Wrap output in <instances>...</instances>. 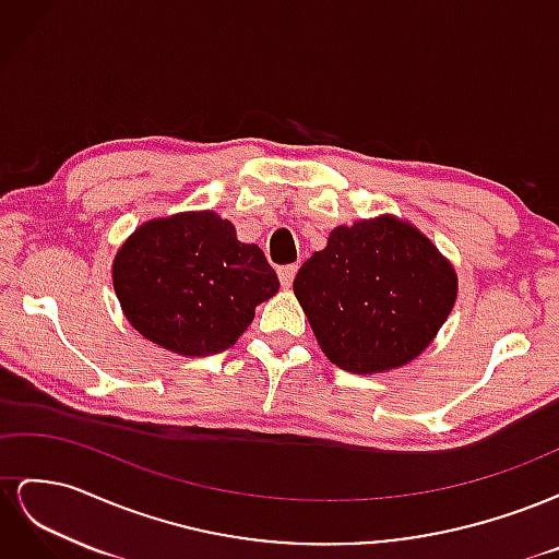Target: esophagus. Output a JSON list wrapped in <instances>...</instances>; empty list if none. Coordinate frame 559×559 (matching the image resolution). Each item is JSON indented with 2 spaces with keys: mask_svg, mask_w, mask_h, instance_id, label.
Segmentation results:
<instances>
[{
  "mask_svg": "<svg viewBox=\"0 0 559 559\" xmlns=\"http://www.w3.org/2000/svg\"><path fill=\"white\" fill-rule=\"evenodd\" d=\"M296 270H298V265H282L277 270V275H280V282H282L284 289H289V286H292V282L296 277Z\"/></svg>",
  "mask_w": 559,
  "mask_h": 559,
  "instance_id": "1",
  "label": "esophagus"
}]
</instances>
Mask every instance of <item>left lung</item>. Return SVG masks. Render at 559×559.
<instances>
[{"mask_svg": "<svg viewBox=\"0 0 559 559\" xmlns=\"http://www.w3.org/2000/svg\"><path fill=\"white\" fill-rule=\"evenodd\" d=\"M294 294L326 359L370 376L431 345L454 308L456 273L417 226L380 214L333 228L300 265Z\"/></svg>", "mask_w": 559, "mask_h": 559, "instance_id": "obj_1", "label": "left lung"}]
</instances>
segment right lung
<instances>
[{"label": "right lung", "instance_id": "obj_1", "mask_svg": "<svg viewBox=\"0 0 559 559\" xmlns=\"http://www.w3.org/2000/svg\"><path fill=\"white\" fill-rule=\"evenodd\" d=\"M130 326L179 357H210L238 343L257 306L280 289L259 245H245L212 210L148 218L111 263Z\"/></svg>", "mask_w": 559, "mask_h": 559}]
</instances>
